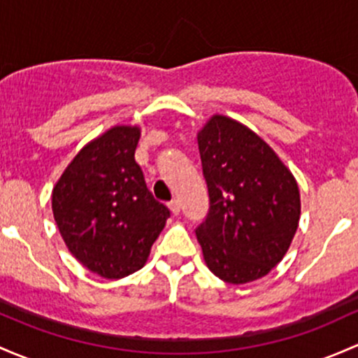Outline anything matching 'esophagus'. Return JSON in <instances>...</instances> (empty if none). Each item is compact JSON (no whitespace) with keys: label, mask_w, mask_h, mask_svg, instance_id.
I'll use <instances>...</instances> for the list:
<instances>
[{"label":"esophagus","mask_w":358,"mask_h":358,"mask_svg":"<svg viewBox=\"0 0 358 358\" xmlns=\"http://www.w3.org/2000/svg\"><path fill=\"white\" fill-rule=\"evenodd\" d=\"M169 209H171V213L175 214V216H178V214H180V209H182V208H180V202L176 201V199H175V201L169 202Z\"/></svg>","instance_id":"1"}]
</instances>
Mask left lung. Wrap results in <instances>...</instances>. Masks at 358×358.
Listing matches in <instances>:
<instances>
[{"mask_svg":"<svg viewBox=\"0 0 358 358\" xmlns=\"http://www.w3.org/2000/svg\"><path fill=\"white\" fill-rule=\"evenodd\" d=\"M209 210L195 229L204 261L220 280L266 276L287 254L300 220L292 171L242 123L214 115L197 134Z\"/></svg>","mask_w":358,"mask_h":358,"instance_id":"left-lung-1","label":"left lung"}]
</instances>
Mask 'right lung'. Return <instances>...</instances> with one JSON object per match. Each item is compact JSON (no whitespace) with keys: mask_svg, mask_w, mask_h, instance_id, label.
Here are the masks:
<instances>
[{"mask_svg":"<svg viewBox=\"0 0 358 358\" xmlns=\"http://www.w3.org/2000/svg\"><path fill=\"white\" fill-rule=\"evenodd\" d=\"M138 138V127L104 131L80 149L52 189V214L71 255L106 280L144 268L169 217L135 163Z\"/></svg>","mask_w":358,"mask_h":358,"instance_id":"obj_1","label":"right lung"}]
</instances>
